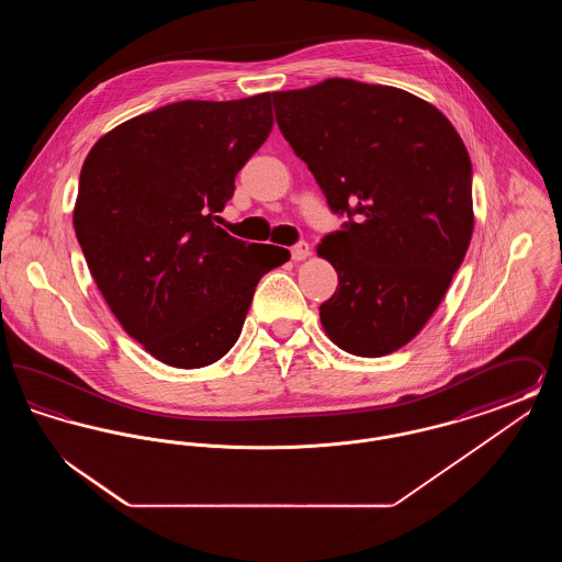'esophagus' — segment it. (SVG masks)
Instances as JSON below:
<instances>
[{"label":"esophagus","instance_id":"1","mask_svg":"<svg viewBox=\"0 0 562 562\" xmlns=\"http://www.w3.org/2000/svg\"><path fill=\"white\" fill-rule=\"evenodd\" d=\"M310 244L307 241H299L296 246H293V250H291V255H293V261H305L307 257H310Z\"/></svg>","mask_w":562,"mask_h":562}]
</instances>
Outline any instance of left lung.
Listing matches in <instances>:
<instances>
[{"label":"left lung","instance_id":"8db88e82","mask_svg":"<svg viewBox=\"0 0 562 562\" xmlns=\"http://www.w3.org/2000/svg\"><path fill=\"white\" fill-rule=\"evenodd\" d=\"M271 99L328 206L358 214L316 246L339 276L322 328L353 356L392 353L422 333L468 252V149L442 111L394 86L330 78Z\"/></svg>","mask_w":562,"mask_h":562}]
</instances>
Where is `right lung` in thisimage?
<instances>
[{"label":"right lung","mask_w":562,"mask_h":562,"mask_svg":"<svg viewBox=\"0 0 562 562\" xmlns=\"http://www.w3.org/2000/svg\"><path fill=\"white\" fill-rule=\"evenodd\" d=\"M271 128L269 92L181 101L115 126L83 160L74 227L88 269L122 328L168 367L223 358L259 280L291 259L214 225Z\"/></svg>","instance_id":"obj_1"}]
</instances>
